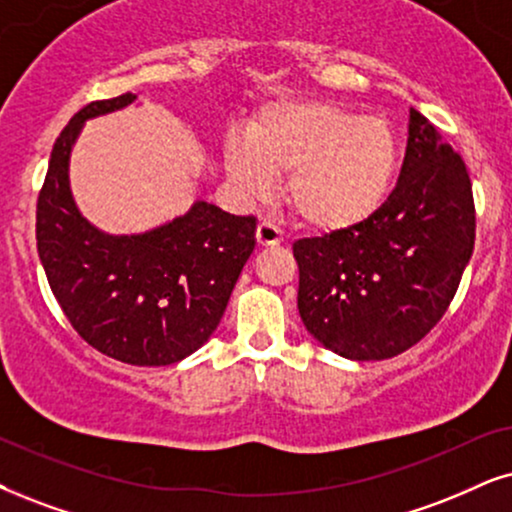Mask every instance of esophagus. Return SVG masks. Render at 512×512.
I'll return each mask as SVG.
<instances>
[{
	"label": "esophagus",
	"instance_id": "obj_1",
	"mask_svg": "<svg viewBox=\"0 0 512 512\" xmlns=\"http://www.w3.org/2000/svg\"><path fill=\"white\" fill-rule=\"evenodd\" d=\"M255 238H257V245H262V248H269V245H278V243L283 241L281 231H278L276 226L269 224V222H260V224H257Z\"/></svg>",
	"mask_w": 512,
	"mask_h": 512
}]
</instances>
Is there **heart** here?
I'll return each instance as SVG.
<instances>
[{"mask_svg": "<svg viewBox=\"0 0 512 512\" xmlns=\"http://www.w3.org/2000/svg\"><path fill=\"white\" fill-rule=\"evenodd\" d=\"M224 165L245 196L262 198L269 179H286V203L297 222L319 234L364 224L390 196L399 141L390 122L319 99H281L264 106L248 141L224 144Z\"/></svg>", "mask_w": 512, "mask_h": 512, "instance_id": "obj_1", "label": "heart"}]
</instances>
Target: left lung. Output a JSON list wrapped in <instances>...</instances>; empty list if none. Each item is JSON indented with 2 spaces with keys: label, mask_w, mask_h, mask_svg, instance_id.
<instances>
[{
  "label": "left lung",
  "mask_w": 512,
  "mask_h": 512,
  "mask_svg": "<svg viewBox=\"0 0 512 512\" xmlns=\"http://www.w3.org/2000/svg\"><path fill=\"white\" fill-rule=\"evenodd\" d=\"M472 248L468 167L411 108L404 165L378 212L354 229L293 243L304 328L345 359L397 357L449 309Z\"/></svg>",
  "instance_id": "left-lung-1"
}]
</instances>
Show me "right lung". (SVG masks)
<instances>
[{
    "label": "right lung",
    "mask_w": 512,
    "mask_h": 512,
    "mask_svg": "<svg viewBox=\"0 0 512 512\" xmlns=\"http://www.w3.org/2000/svg\"><path fill=\"white\" fill-rule=\"evenodd\" d=\"M134 99L127 92L87 103L58 134L37 196V252L84 342L122 364L170 366L215 333L255 250L257 219L198 200L184 217L139 236H108L89 224L70 196V148L84 120Z\"/></svg>",
    "instance_id": "add662e5"
}]
</instances>
